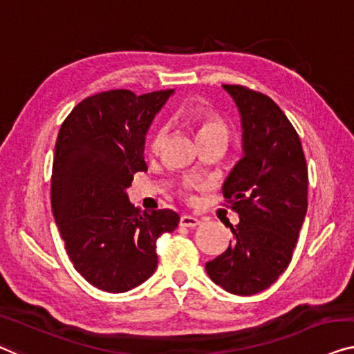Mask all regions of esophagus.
<instances>
[{
	"mask_svg": "<svg viewBox=\"0 0 354 354\" xmlns=\"http://www.w3.org/2000/svg\"><path fill=\"white\" fill-rule=\"evenodd\" d=\"M200 224V221L197 218H194V216H189V214H183L181 219H179V225H183V227H197Z\"/></svg>",
	"mask_w": 354,
	"mask_h": 354,
	"instance_id": "1",
	"label": "esophagus"
}]
</instances>
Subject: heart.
Wrapping results in <instances>:
<instances>
[{
  "label": "heart",
  "mask_w": 354,
  "mask_h": 354,
  "mask_svg": "<svg viewBox=\"0 0 354 354\" xmlns=\"http://www.w3.org/2000/svg\"><path fill=\"white\" fill-rule=\"evenodd\" d=\"M195 119H197V124H198L197 138H198V136H203V135H208V133H216V131L225 133V125L221 122V120L216 118V115L197 114V115H195ZM163 138H165V127H163V125L156 127V130L152 131L151 140H149V149L152 152L159 151L162 143H163Z\"/></svg>",
  "instance_id": "heart-1"
}]
</instances>
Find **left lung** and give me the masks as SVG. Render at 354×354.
I'll list each match as a JSON object with an SVG mask.
<instances>
[{
    "instance_id": "8db88e82",
    "label": "left lung",
    "mask_w": 354,
    "mask_h": 354,
    "mask_svg": "<svg viewBox=\"0 0 354 354\" xmlns=\"http://www.w3.org/2000/svg\"><path fill=\"white\" fill-rule=\"evenodd\" d=\"M243 130V157L232 168L223 194L240 216L234 241L207 262L213 281L236 295L270 288L292 259L307 214L308 170L297 131L270 97L227 86Z\"/></svg>"
}]
</instances>
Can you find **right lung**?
Listing matches in <instances>:
<instances>
[{
	"instance_id": "right-lung-1",
	"label": "right lung",
	"mask_w": 354,
	"mask_h": 354,
	"mask_svg": "<svg viewBox=\"0 0 354 354\" xmlns=\"http://www.w3.org/2000/svg\"><path fill=\"white\" fill-rule=\"evenodd\" d=\"M173 92L95 93L60 127L52 213L73 266L102 291L125 292L145 283L157 268V239L178 227L173 209L141 213L127 195L135 173L147 170V129Z\"/></svg>"
}]
</instances>
